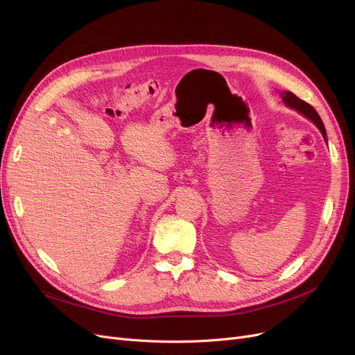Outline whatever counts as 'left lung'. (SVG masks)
I'll use <instances>...</instances> for the list:
<instances>
[{
	"instance_id": "left-lung-1",
	"label": "left lung",
	"mask_w": 355,
	"mask_h": 355,
	"mask_svg": "<svg viewBox=\"0 0 355 355\" xmlns=\"http://www.w3.org/2000/svg\"><path fill=\"white\" fill-rule=\"evenodd\" d=\"M282 101H284L288 106L296 109V110L300 112V114H302L304 116L309 118L316 126H318V129L321 130V134L324 135V138H325V141H327L325 126H324V123H322L320 115L316 114V110H315L309 103H306L305 101H302V99L297 98L296 95H293L292 92H285V93H282Z\"/></svg>"
}]
</instances>
